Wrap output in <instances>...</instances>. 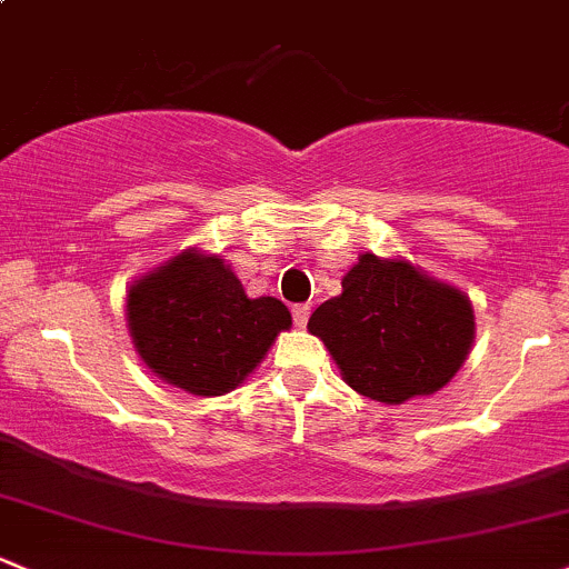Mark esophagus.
Returning a JSON list of instances; mask_svg holds the SVG:
<instances>
[{"label": "esophagus", "instance_id": "esophagus-1", "mask_svg": "<svg viewBox=\"0 0 569 569\" xmlns=\"http://www.w3.org/2000/svg\"><path fill=\"white\" fill-rule=\"evenodd\" d=\"M309 311V303H296V307H292V320H296L298 328H307Z\"/></svg>", "mask_w": 569, "mask_h": 569}]
</instances>
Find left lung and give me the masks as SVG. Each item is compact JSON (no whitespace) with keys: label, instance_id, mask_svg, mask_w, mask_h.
Segmentation results:
<instances>
[{"label":"left lung","instance_id":"8db88e82","mask_svg":"<svg viewBox=\"0 0 569 569\" xmlns=\"http://www.w3.org/2000/svg\"><path fill=\"white\" fill-rule=\"evenodd\" d=\"M309 333L352 390L405 405L453 380L472 347L475 311L461 290L412 262L366 252L341 279V296L309 317Z\"/></svg>","mask_w":569,"mask_h":569}]
</instances>
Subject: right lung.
Here are the masks:
<instances>
[{
	"label": "right lung",
	"instance_id": "right-lung-1",
	"mask_svg": "<svg viewBox=\"0 0 569 569\" xmlns=\"http://www.w3.org/2000/svg\"><path fill=\"white\" fill-rule=\"evenodd\" d=\"M127 326L160 380L222 396L258 369L292 317L277 298H249L219 254L184 249L130 284Z\"/></svg>",
	"mask_w": 569,
	"mask_h": 569
}]
</instances>
